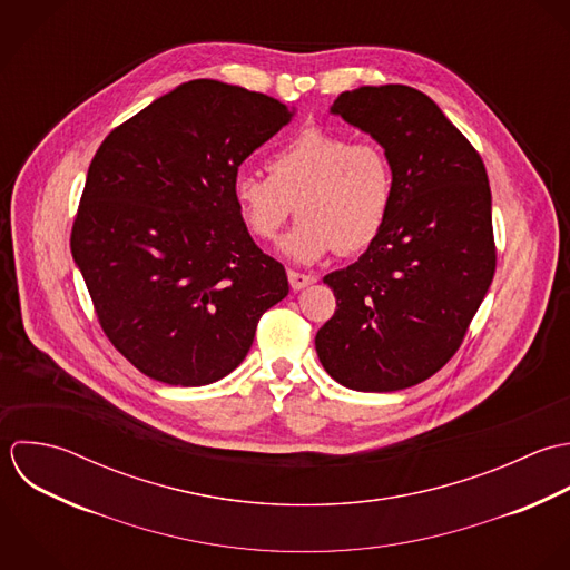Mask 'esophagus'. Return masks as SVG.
<instances>
[{
    "label": "esophagus",
    "mask_w": 570,
    "mask_h": 570,
    "mask_svg": "<svg viewBox=\"0 0 570 570\" xmlns=\"http://www.w3.org/2000/svg\"><path fill=\"white\" fill-rule=\"evenodd\" d=\"M287 278H289V285H292L294 292H301V289L309 287L312 283H316V276L303 274V272H294V269H287Z\"/></svg>",
    "instance_id": "1"
}]
</instances>
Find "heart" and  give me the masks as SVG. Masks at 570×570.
I'll list each match as a JSON object with an SVG mask.
<instances>
[{
	"label": "heart",
	"mask_w": 570,
	"mask_h": 570,
	"mask_svg": "<svg viewBox=\"0 0 570 570\" xmlns=\"http://www.w3.org/2000/svg\"><path fill=\"white\" fill-rule=\"evenodd\" d=\"M395 196L393 166L374 141L323 126L298 130L269 157V175L238 173L232 198L245 227L263 240L278 236L289 214L298 225L281 240L294 263L361 252L384 229Z\"/></svg>",
	"instance_id": "b5f03b06"
}]
</instances>
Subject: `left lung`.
Instances as JSON below:
<instances>
[{"label":"left lung","mask_w":570,"mask_h":570,"mask_svg":"<svg viewBox=\"0 0 570 570\" xmlns=\"http://www.w3.org/2000/svg\"><path fill=\"white\" fill-rule=\"evenodd\" d=\"M330 112L384 148L395 196L367 252L323 278L336 312L316 334V354L347 389H406L449 363L493 281L487 170L415 88L365 86L343 92Z\"/></svg>","instance_id":"8db88e82"}]
</instances>
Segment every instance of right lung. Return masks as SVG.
Segmentation results:
<instances>
[{
  "mask_svg": "<svg viewBox=\"0 0 570 570\" xmlns=\"http://www.w3.org/2000/svg\"><path fill=\"white\" fill-rule=\"evenodd\" d=\"M294 108L214 79L155 99L99 146L70 249L110 343L146 376L200 386L247 356L289 294L252 240L232 181Z\"/></svg>",
  "mask_w": 570,
  "mask_h": 570,
  "instance_id": "1",
  "label": "right lung"
}]
</instances>
